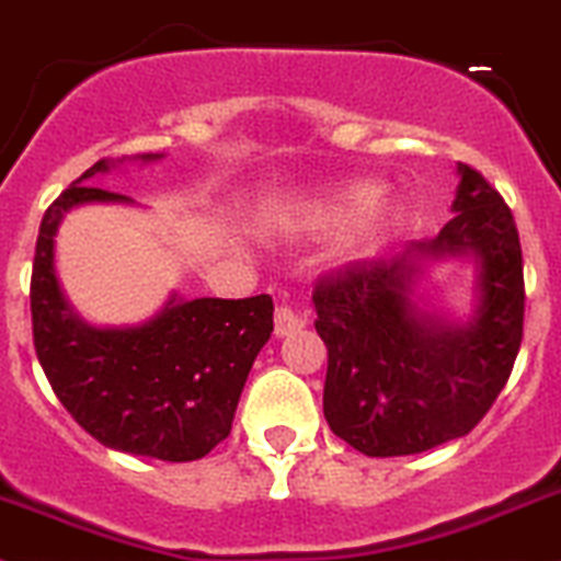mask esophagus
Segmentation results:
<instances>
[{
    "mask_svg": "<svg viewBox=\"0 0 561 561\" xmlns=\"http://www.w3.org/2000/svg\"><path fill=\"white\" fill-rule=\"evenodd\" d=\"M307 318L301 316V312L290 310V307H279L274 316V332L279 334V337H287V334L298 332V329L305 327Z\"/></svg>",
    "mask_w": 561,
    "mask_h": 561,
    "instance_id": "34e87169",
    "label": "esophagus"
}]
</instances>
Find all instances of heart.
<instances>
[{
  "instance_id": "obj_1",
  "label": "heart",
  "mask_w": 561,
  "mask_h": 561,
  "mask_svg": "<svg viewBox=\"0 0 561 561\" xmlns=\"http://www.w3.org/2000/svg\"><path fill=\"white\" fill-rule=\"evenodd\" d=\"M381 185L376 182H352L316 204L312 221L318 227L337 229L354 224L345 245L352 251H370L385 243L401 227V209L379 204Z\"/></svg>"
}]
</instances>
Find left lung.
I'll list each match as a JSON object with an SVG mask.
<instances>
[{
	"mask_svg": "<svg viewBox=\"0 0 561 561\" xmlns=\"http://www.w3.org/2000/svg\"><path fill=\"white\" fill-rule=\"evenodd\" d=\"M457 216L396 260H359L312 287L329 365V428L368 457H407L468 434L499 399L523 340V251L510 204L459 165ZM476 250L482 305L468 330L439 328L405 298L410 255Z\"/></svg>",
	"mask_w": 561,
	"mask_h": 561,
	"instance_id": "1",
	"label": "left lung"
}]
</instances>
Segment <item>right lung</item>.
I'll return each instance as SVG.
<instances>
[{"mask_svg":"<svg viewBox=\"0 0 561 561\" xmlns=\"http://www.w3.org/2000/svg\"><path fill=\"white\" fill-rule=\"evenodd\" d=\"M99 171H107V160L71 182L41 221L30 279L35 354L68 415L102 446L193 462L232 432L251 365L274 332V301L193 298L171 301L138 329L85 327L57 285L55 232L75 204L127 202L88 185Z\"/></svg>","mask_w":561,"mask_h":561,"instance_id":"right-lung-1","label":"right lung"}]
</instances>
